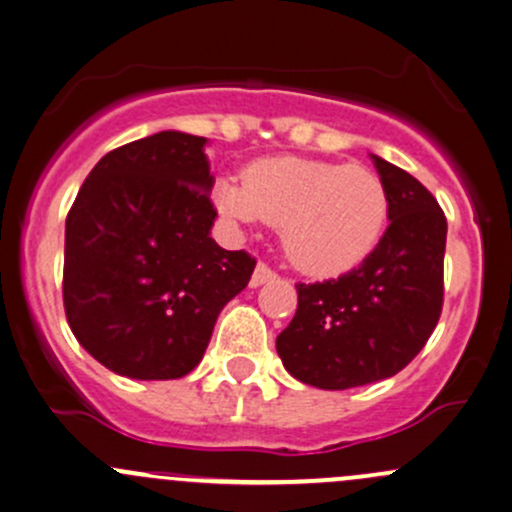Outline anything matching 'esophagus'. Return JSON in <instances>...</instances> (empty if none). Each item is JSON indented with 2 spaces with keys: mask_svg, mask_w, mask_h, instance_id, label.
<instances>
[{
  "mask_svg": "<svg viewBox=\"0 0 512 512\" xmlns=\"http://www.w3.org/2000/svg\"><path fill=\"white\" fill-rule=\"evenodd\" d=\"M270 279H274V272L265 265V262H260V265L255 267V272H252L250 287H262V284L270 282Z\"/></svg>",
  "mask_w": 512,
  "mask_h": 512,
  "instance_id": "34e87169",
  "label": "esophagus"
}]
</instances>
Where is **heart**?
Segmentation results:
<instances>
[{
    "instance_id": "obj_1",
    "label": "heart",
    "mask_w": 512,
    "mask_h": 512,
    "mask_svg": "<svg viewBox=\"0 0 512 512\" xmlns=\"http://www.w3.org/2000/svg\"><path fill=\"white\" fill-rule=\"evenodd\" d=\"M213 198L238 223L265 220L282 228L284 255L311 277H336L360 265L387 220V193L373 171L299 157L255 161L245 179H220Z\"/></svg>"
}]
</instances>
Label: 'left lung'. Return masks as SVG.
Returning a JSON list of instances; mask_svg holds the SVG:
<instances>
[{
    "label": "left lung",
    "instance_id": "8db88e82",
    "mask_svg": "<svg viewBox=\"0 0 512 512\" xmlns=\"http://www.w3.org/2000/svg\"><path fill=\"white\" fill-rule=\"evenodd\" d=\"M373 164L387 193L385 235L355 270L297 284V314L277 336L287 373L321 390L400 373L429 341L444 304V211L400 166L375 154Z\"/></svg>",
    "mask_w": 512,
    "mask_h": 512
}]
</instances>
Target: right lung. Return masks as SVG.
Returning <instances> with one entry per match:
<instances>
[{
  "instance_id": "add662e5",
  "label": "right lung",
  "mask_w": 512,
  "mask_h": 512,
  "mask_svg": "<svg viewBox=\"0 0 512 512\" xmlns=\"http://www.w3.org/2000/svg\"><path fill=\"white\" fill-rule=\"evenodd\" d=\"M206 137L157 132L105 154L66 218L63 306L98 363L132 380H176L201 363L215 319L255 257L211 238Z\"/></svg>"
}]
</instances>
